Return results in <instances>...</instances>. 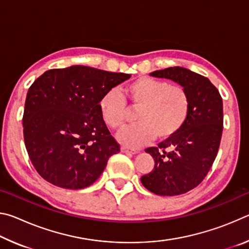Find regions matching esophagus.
Segmentation results:
<instances>
[{"label":"esophagus","instance_id":"34e87169","mask_svg":"<svg viewBox=\"0 0 249 249\" xmlns=\"http://www.w3.org/2000/svg\"><path fill=\"white\" fill-rule=\"evenodd\" d=\"M121 151H122V153H124V154H132V155L137 153L136 150H133V149L126 148V147H124V146H122V147H121Z\"/></svg>","mask_w":249,"mask_h":249}]
</instances>
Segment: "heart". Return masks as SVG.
Masks as SVG:
<instances>
[{
  "instance_id": "heart-1",
  "label": "heart",
  "mask_w": 249,
  "mask_h": 249,
  "mask_svg": "<svg viewBox=\"0 0 249 249\" xmlns=\"http://www.w3.org/2000/svg\"><path fill=\"white\" fill-rule=\"evenodd\" d=\"M130 109L137 111V125L122 129L117 140L129 148H138L153 141H167L178 134L190 113V95L180 84L150 77H141L125 87ZM101 119L107 127H123L128 107L119 91L111 89L99 101Z\"/></svg>"
}]
</instances>
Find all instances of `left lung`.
Returning a JSON list of instances; mask_svg holds the SVG:
<instances>
[{
  "label": "left lung",
  "mask_w": 249,
  "mask_h": 249,
  "mask_svg": "<svg viewBox=\"0 0 249 249\" xmlns=\"http://www.w3.org/2000/svg\"><path fill=\"white\" fill-rule=\"evenodd\" d=\"M150 75L179 83L188 91L191 104L180 132L145 150L153 156L155 167L141 181L155 195H183L203 181L215 160L223 132L222 98L208 78L182 67L157 70Z\"/></svg>",
  "instance_id": "left-lung-1"
}]
</instances>
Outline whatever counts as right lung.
Masks as SVG:
<instances>
[{
  "instance_id": "add662e5",
  "label": "right lung",
  "mask_w": 249,
  "mask_h": 249,
  "mask_svg": "<svg viewBox=\"0 0 249 249\" xmlns=\"http://www.w3.org/2000/svg\"><path fill=\"white\" fill-rule=\"evenodd\" d=\"M130 78L86 66L52 69L27 92L24 141L34 168L57 187L79 190L102 174L120 145L101 119L105 92Z\"/></svg>"
}]
</instances>
